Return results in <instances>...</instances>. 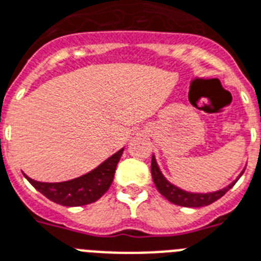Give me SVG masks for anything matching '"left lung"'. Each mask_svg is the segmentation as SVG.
Wrapping results in <instances>:
<instances>
[{"label":"left lung","mask_w":261,"mask_h":261,"mask_svg":"<svg viewBox=\"0 0 261 261\" xmlns=\"http://www.w3.org/2000/svg\"><path fill=\"white\" fill-rule=\"evenodd\" d=\"M244 173V171H243ZM241 173V174H243ZM240 174V175H241ZM151 175H152V181L155 184L156 190L162 194V196L166 198L167 201H170L173 204L179 205V206H188V207H201V206H206V205H211L212 202H215L219 198H221L224 194H225L228 190L232 188L237 182H232L229 186H226L224 189L219 190V192H213V193H206V194H202V193H189L185 192V190L178 189L177 186L171 185L170 182L165 178L162 173H161L160 167L156 165L154 156L151 160Z\"/></svg>","instance_id":"obj_1"}]
</instances>
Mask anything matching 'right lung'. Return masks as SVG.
<instances>
[{
	"mask_svg": "<svg viewBox=\"0 0 261 261\" xmlns=\"http://www.w3.org/2000/svg\"><path fill=\"white\" fill-rule=\"evenodd\" d=\"M122 152L123 149L115 152L88 174L71 181L48 184V182L35 181L24 175L31 182L32 186H35V189L39 190L46 198H49L56 204L64 206H82L97 201L110 189Z\"/></svg>",
	"mask_w": 261,
	"mask_h": 261,
	"instance_id": "obj_1",
	"label": "right lung"
}]
</instances>
